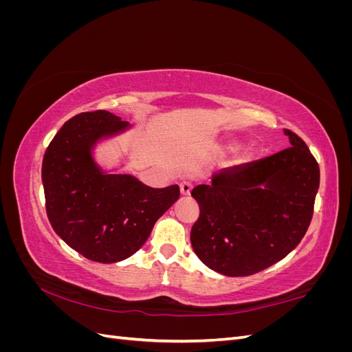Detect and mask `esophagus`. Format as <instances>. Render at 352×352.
<instances>
[{
  "label": "esophagus",
  "instance_id": "esophagus-1",
  "mask_svg": "<svg viewBox=\"0 0 352 352\" xmlns=\"http://www.w3.org/2000/svg\"><path fill=\"white\" fill-rule=\"evenodd\" d=\"M190 190H192V184L189 180H182L180 182V192H182V195H189Z\"/></svg>",
  "mask_w": 352,
  "mask_h": 352
}]
</instances>
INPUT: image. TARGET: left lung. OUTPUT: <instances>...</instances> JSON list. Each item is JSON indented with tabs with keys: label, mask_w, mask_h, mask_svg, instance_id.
Returning a JSON list of instances; mask_svg holds the SVG:
<instances>
[{
	"label": "left lung",
	"mask_w": 352,
	"mask_h": 352,
	"mask_svg": "<svg viewBox=\"0 0 352 352\" xmlns=\"http://www.w3.org/2000/svg\"><path fill=\"white\" fill-rule=\"evenodd\" d=\"M283 133L285 150L223 168L190 192L199 204L190 243L211 270L258 273L285 258L310 226L320 168L300 136Z\"/></svg>",
	"instance_id": "1"
}]
</instances>
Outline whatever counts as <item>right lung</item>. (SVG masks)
Here are the masks:
<instances>
[{"instance_id": "obj_1", "label": "right lung", "mask_w": 352, "mask_h": 352, "mask_svg": "<svg viewBox=\"0 0 352 352\" xmlns=\"http://www.w3.org/2000/svg\"><path fill=\"white\" fill-rule=\"evenodd\" d=\"M129 127L110 111L80 113L63 124L42 162L52 229L70 248L97 263L133 255L180 195L177 185L150 188L132 175L105 172L95 162L97 144Z\"/></svg>"}]
</instances>
